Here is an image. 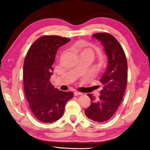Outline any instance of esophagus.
<instances>
[{
	"label": "esophagus",
	"instance_id": "obj_1",
	"mask_svg": "<svg viewBox=\"0 0 150 150\" xmlns=\"http://www.w3.org/2000/svg\"><path fill=\"white\" fill-rule=\"evenodd\" d=\"M83 93H79V92H77V91H75L74 92V95L75 96H78V95H82Z\"/></svg>",
	"mask_w": 150,
	"mask_h": 150
}]
</instances>
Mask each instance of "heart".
Wrapping results in <instances>:
<instances>
[{
  "instance_id": "heart-1",
  "label": "heart",
  "mask_w": 150,
  "mask_h": 150,
  "mask_svg": "<svg viewBox=\"0 0 150 150\" xmlns=\"http://www.w3.org/2000/svg\"><path fill=\"white\" fill-rule=\"evenodd\" d=\"M87 52H89V53H91V54H93L92 51H91V50H89V49H86V50H83L82 53H87Z\"/></svg>"
}]
</instances>
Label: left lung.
<instances>
[{"mask_svg": "<svg viewBox=\"0 0 150 150\" xmlns=\"http://www.w3.org/2000/svg\"><path fill=\"white\" fill-rule=\"evenodd\" d=\"M102 43L108 57V66L99 81L103 86L99 99L91 94V105L85 110L87 117L97 122L108 120L121 104L128 81V64L123 48L112 35L96 33L93 35Z\"/></svg>", "mask_w": 150, "mask_h": 150, "instance_id": "left-lung-1", "label": "left lung"}]
</instances>
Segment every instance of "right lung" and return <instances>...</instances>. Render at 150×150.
I'll return each mask as SVG.
<instances>
[{"label": "right lung", "mask_w": 150, "mask_h": 150, "mask_svg": "<svg viewBox=\"0 0 150 150\" xmlns=\"http://www.w3.org/2000/svg\"><path fill=\"white\" fill-rule=\"evenodd\" d=\"M70 40L58 35H44L33 43L25 57L24 94L30 110L42 122H53L62 118L66 103L73 97V92L58 90L50 82L58 48Z\"/></svg>", "instance_id": "right-lung-1"}]
</instances>
